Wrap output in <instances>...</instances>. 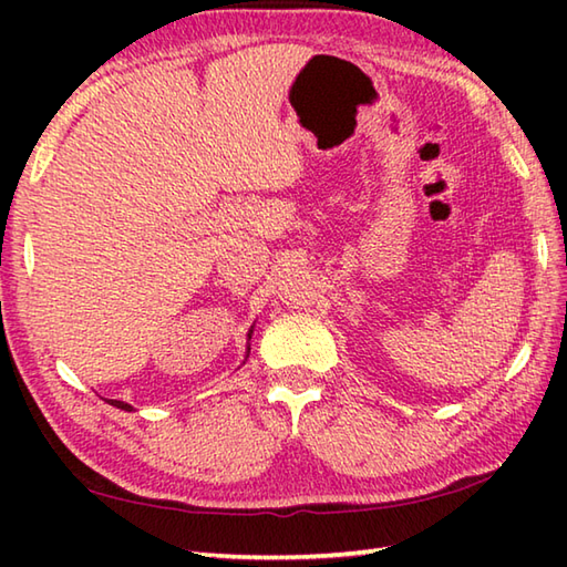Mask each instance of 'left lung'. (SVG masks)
Instances as JSON below:
<instances>
[{"label": "left lung", "mask_w": 567, "mask_h": 567, "mask_svg": "<svg viewBox=\"0 0 567 567\" xmlns=\"http://www.w3.org/2000/svg\"><path fill=\"white\" fill-rule=\"evenodd\" d=\"M110 404H112V406H116V409H126V412H131V406H128V404H124V402H116V400H110Z\"/></svg>", "instance_id": "1"}]
</instances>
